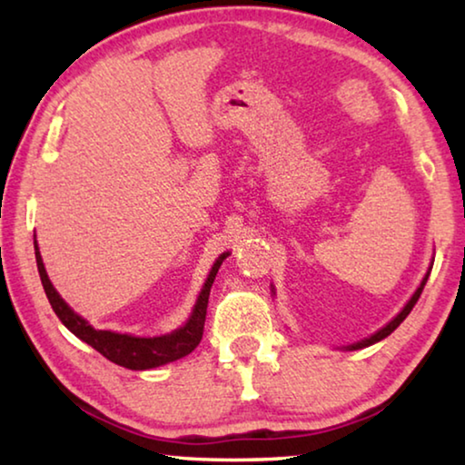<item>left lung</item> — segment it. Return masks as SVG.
Wrapping results in <instances>:
<instances>
[{
  "instance_id": "obj_1",
  "label": "left lung",
  "mask_w": 465,
  "mask_h": 465,
  "mask_svg": "<svg viewBox=\"0 0 465 465\" xmlns=\"http://www.w3.org/2000/svg\"><path fill=\"white\" fill-rule=\"evenodd\" d=\"M429 274L430 272H427V274H424V279H422V282H420V287L419 289H416V293L411 297V302H408L406 305H404V310L402 312H400L398 313V316L396 318H393L391 322H390V324L388 326H385V328H381L380 330V332H375L373 336H369V338H365V341H361V342H357V344H351V346H346V349H349V351H357V349H365V346H369V344H375V342H380V341H383V338L385 336H390L391 332H393V330H396L400 324H402V322L406 320V316H408V313H411L412 312V308H414V305H416V302H419V297H420V293H422V289H424V285H427V279H429Z\"/></svg>"
}]
</instances>
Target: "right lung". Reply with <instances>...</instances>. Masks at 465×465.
<instances>
[{"label":"right lung","mask_w":465,"mask_h":465,"mask_svg":"<svg viewBox=\"0 0 465 465\" xmlns=\"http://www.w3.org/2000/svg\"><path fill=\"white\" fill-rule=\"evenodd\" d=\"M35 254H36V266H38V274H41L45 293L49 297L53 312L57 313V318L63 322V324L72 330L77 338H82L84 342H88L92 349H96L100 355H104L108 361H113V363L121 367L141 371V369L160 367V365L172 363V361L176 359H183L186 355H191L196 346H199L203 338V330H204V316H207L209 291L217 277L219 266H222L225 258L230 256V252H225V254L217 258V262L209 272V279L204 282V287L199 295V302H196L193 316L186 322V326L176 330V332L157 336V338H137L129 334L110 332V330L92 328L88 322L77 316V313L69 308L65 302H63L57 291H54V287L51 285L49 277H46V271H45V264H43V258H41V252H38L36 242H35Z\"/></svg>","instance_id":"right-lung-1"}]
</instances>
